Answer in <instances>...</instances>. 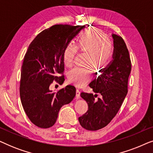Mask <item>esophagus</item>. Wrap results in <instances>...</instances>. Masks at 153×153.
<instances>
[{"instance_id": "1", "label": "esophagus", "mask_w": 153, "mask_h": 153, "mask_svg": "<svg viewBox=\"0 0 153 153\" xmlns=\"http://www.w3.org/2000/svg\"><path fill=\"white\" fill-rule=\"evenodd\" d=\"M80 93H81V91L79 88H77L76 89V97L77 99H79L80 98Z\"/></svg>"}]
</instances>
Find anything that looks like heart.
<instances>
[{"label":"heart","mask_w":153,"mask_h":153,"mask_svg":"<svg viewBox=\"0 0 153 153\" xmlns=\"http://www.w3.org/2000/svg\"><path fill=\"white\" fill-rule=\"evenodd\" d=\"M78 45L82 51L89 52L88 62L98 68H106L114 56V43L100 30H88L81 33L78 39ZM77 51L76 45L70 43L67 46L63 53L64 63L67 67L73 65ZM91 74V66H79L70 72L69 79L77 85H83L89 80Z\"/></svg>","instance_id":"obj_1"}]
</instances>
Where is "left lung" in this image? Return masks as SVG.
<instances>
[{
    "mask_svg": "<svg viewBox=\"0 0 153 153\" xmlns=\"http://www.w3.org/2000/svg\"><path fill=\"white\" fill-rule=\"evenodd\" d=\"M114 60L89 86L95 94L82 92L81 97L88 103L86 113L79 118L80 125L87 130L95 131L106 127L118 112L127 91L131 64L126 44L118 35L113 34ZM98 94L100 97L97 98Z\"/></svg>",
    "mask_w": 153,
    "mask_h": 153,
    "instance_id": "obj_1",
    "label": "left lung"
}]
</instances>
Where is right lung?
I'll return each mask as SVG.
<instances>
[{"instance_id":"right-lung-1","label":"right lung","mask_w":153,"mask_h":153,"mask_svg":"<svg viewBox=\"0 0 153 153\" xmlns=\"http://www.w3.org/2000/svg\"><path fill=\"white\" fill-rule=\"evenodd\" d=\"M84 26L57 24L45 29L29 45L24 58L20 80L23 108L33 124L40 128L53 126L58 112L76 95L74 85H68L57 93L50 91L53 81H65L64 51Z\"/></svg>"}]
</instances>
